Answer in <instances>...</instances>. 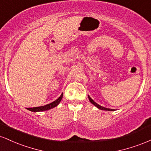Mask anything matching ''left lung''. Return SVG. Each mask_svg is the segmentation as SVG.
I'll return each mask as SVG.
<instances>
[{"mask_svg":"<svg viewBox=\"0 0 151 151\" xmlns=\"http://www.w3.org/2000/svg\"><path fill=\"white\" fill-rule=\"evenodd\" d=\"M88 98H89V100L90 101V102H91V103L92 104H93V106H96V107H97V108H98L99 109H101V110H104V111H114V109L105 108V107L101 106H100L99 104H96V102L93 101L92 99L90 97L89 95H88Z\"/></svg>","mask_w":151,"mask_h":151,"instance_id":"1","label":"left lung"}]
</instances>
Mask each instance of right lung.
Returning <instances> with one entry per match:
<instances>
[{
	"label": "right lung",
	"mask_w": 151,
	"mask_h": 151,
	"mask_svg": "<svg viewBox=\"0 0 151 151\" xmlns=\"http://www.w3.org/2000/svg\"><path fill=\"white\" fill-rule=\"evenodd\" d=\"M62 96H63V93H62V94L60 95V96L58 99H56L55 101L52 102V103L48 104H46L45 106H42L33 107V108H27V109L32 112H39L43 111L50 110V109L56 107L60 103V101H61V100L62 99Z\"/></svg>",
	"instance_id": "obj_1"
}]
</instances>
